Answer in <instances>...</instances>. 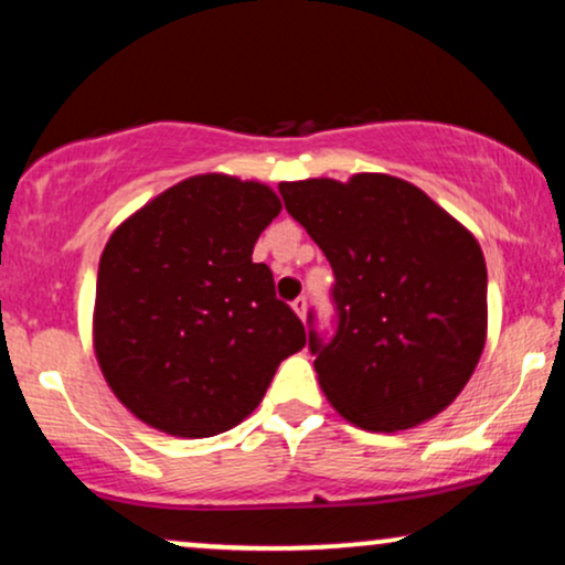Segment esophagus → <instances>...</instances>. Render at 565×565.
Wrapping results in <instances>:
<instances>
[{"instance_id":"esophagus-1","label":"esophagus","mask_w":565,"mask_h":565,"mask_svg":"<svg viewBox=\"0 0 565 565\" xmlns=\"http://www.w3.org/2000/svg\"><path fill=\"white\" fill-rule=\"evenodd\" d=\"M291 308H295V313L300 316V319L305 321V316H308V297L300 295L295 302H291Z\"/></svg>"}]
</instances>
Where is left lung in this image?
Wrapping results in <instances>:
<instances>
[{
  "instance_id": "1",
  "label": "left lung",
  "mask_w": 565,
  "mask_h": 565,
  "mask_svg": "<svg viewBox=\"0 0 565 565\" xmlns=\"http://www.w3.org/2000/svg\"><path fill=\"white\" fill-rule=\"evenodd\" d=\"M334 270L337 329H310L321 391L348 423L408 430L462 393L486 342L476 236L417 185L380 172L278 185ZM313 323V313H310Z\"/></svg>"
}]
</instances>
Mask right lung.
I'll return each mask as SVG.
<instances>
[{
  "mask_svg": "<svg viewBox=\"0 0 565 565\" xmlns=\"http://www.w3.org/2000/svg\"><path fill=\"white\" fill-rule=\"evenodd\" d=\"M281 212L268 185L196 174L167 188L108 238L93 342L116 398L180 438H210L255 412L305 327L252 263Z\"/></svg>",
  "mask_w": 565,
  "mask_h": 565,
  "instance_id": "1",
  "label": "right lung"
}]
</instances>
